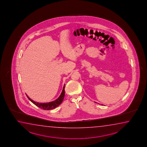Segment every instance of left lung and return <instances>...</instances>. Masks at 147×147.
Returning a JSON list of instances; mask_svg holds the SVG:
<instances>
[{
  "instance_id": "left-lung-1",
  "label": "left lung",
  "mask_w": 147,
  "mask_h": 147,
  "mask_svg": "<svg viewBox=\"0 0 147 147\" xmlns=\"http://www.w3.org/2000/svg\"><path fill=\"white\" fill-rule=\"evenodd\" d=\"M95 103H96V102H95Z\"/></svg>"
}]
</instances>
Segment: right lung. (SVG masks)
<instances>
[{"instance_id": "obj_1", "label": "right lung", "mask_w": 147, "mask_h": 147, "mask_svg": "<svg viewBox=\"0 0 147 147\" xmlns=\"http://www.w3.org/2000/svg\"><path fill=\"white\" fill-rule=\"evenodd\" d=\"M65 84H64L63 89L62 90L61 94L59 96L57 100H54L53 101L50 102L48 103H38L32 100L30 98L28 97V96H27V98L28 99L30 100L32 103H33L34 105L38 107L39 108L41 109H43L44 110H51L52 109H54L56 108L57 107L59 106L60 104H61V102L63 101V98L65 97Z\"/></svg>"}]
</instances>
